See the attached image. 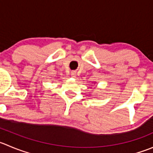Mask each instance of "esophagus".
<instances>
[{"instance_id":"34e87169","label":"esophagus","mask_w":153,"mask_h":153,"mask_svg":"<svg viewBox=\"0 0 153 153\" xmlns=\"http://www.w3.org/2000/svg\"><path fill=\"white\" fill-rule=\"evenodd\" d=\"M71 75H72V78H75V77H76V72H72V73H71Z\"/></svg>"}]
</instances>
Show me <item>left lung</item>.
Wrapping results in <instances>:
<instances>
[{
	"label": "left lung",
	"instance_id": "obj_1",
	"mask_svg": "<svg viewBox=\"0 0 153 153\" xmlns=\"http://www.w3.org/2000/svg\"><path fill=\"white\" fill-rule=\"evenodd\" d=\"M94 84H95V83H94Z\"/></svg>",
	"mask_w": 153,
	"mask_h": 153
}]
</instances>
